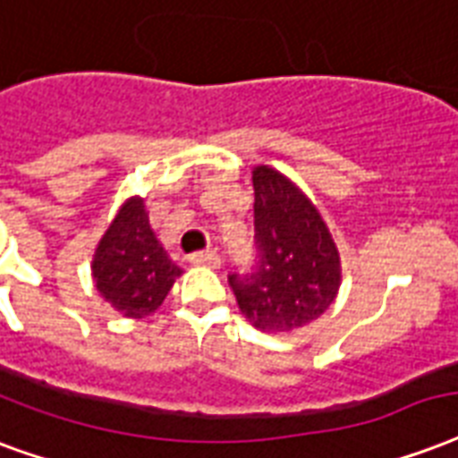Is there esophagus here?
I'll list each match as a JSON object with an SVG mask.
<instances>
[{
  "mask_svg": "<svg viewBox=\"0 0 458 458\" xmlns=\"http://www.w3.org/2000/svg\"><path fill=\"white\" fill-rule=\"evenodd\" d=\"M191 264H197V267H218L221 264V257L216 250H206V252H194L190 254Z\"/></svg>",
  "mask_w": 458,
  "mask_h": 458,
  "instance_id": "34e87169",
  "label": "esophagus"
}]
</instances>
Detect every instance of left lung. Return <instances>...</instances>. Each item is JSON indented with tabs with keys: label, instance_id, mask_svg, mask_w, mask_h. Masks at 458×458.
Returning a JSON list of instances; mask_svg holds the SVG:
<instances>
[{
	"label": "left lung",
	"instance_id": "1",
	"mask_svg": "<svg viewBox=\"0 0 458 458\" xmlns=\"http://www.w3.org/2000/svg\"><path fill=\"white\" fill-rule=\"evenodd\" d=\"M252 182L257 261L250 271L230 274L228 284L252 327L298 329L336 298L338 250L319 211L288 177L259 165Z\"/></svg>",
	"mask_w": 458,
	"mask_h": 458
}]
</instances>
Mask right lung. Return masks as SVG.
<instances>
[{"instance_id": "1", "label": "right lung", "mask_w": 458, "mask_h": 458, "mask_svg": "<svg viewBox=\"0 0 458 458\" xmlns=\"http://www.w3.org/2000/svg\"><path fill=\"white\" fill-rule=\"evenodd\" d=\"M182 268L173 264L153 235L144 201L129 199L107 228L93 259V278L110 305L124 317L158 310Z\"/></svg>"}]
</instances>
